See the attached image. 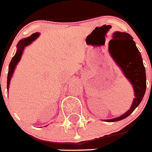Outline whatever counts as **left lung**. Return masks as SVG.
I'll return each mask as SVG.
<instances>
[{"instance_id": "1", "label": "left lung", "mask_w": 152, "mask_h": 152, "mask_svg": "<svg viewBox=\"0 0 152 152\" xmlns=\"http://www.w3.org/2000/svg\"><path fill=\"white\" fill-rule=\"evenodd\" d=\"M113 36V39L110 42H113V53L111 56L133 87L135 98L127 112L119 117L106 119V122H116L128 117L139 105L146 91L145 68L133 38L129 33L121 32H115Z\"/></svg>"}]
</instances>
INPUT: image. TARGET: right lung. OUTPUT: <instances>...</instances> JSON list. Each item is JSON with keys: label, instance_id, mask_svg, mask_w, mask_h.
I'll use <instances>...</instances> for the list:
<instances>
[{"label": "right lung", "instance_id": "1", "mask_svg": "<svg viewBox=\"0 0 152 152\" xmlns=\"http://www.w3.org/2000/svg\"><path fill=\"white\" fill-rule=\"evenodd\" d=\"M39 33H33V34H32L29 37H26V38H23L22 39H20L18 43H17L16 54L14 55V56H13V58L10 61V64H9V69H8L7 75V90L9 88V87H10V80H11L12 77H13V72H14L16 66L17 65L19 61H20L21 56H22L24 49L29 45H30L33 41H35L36 39L38 38L39 36Z\"/></svg>", "mask_w": 152, "mask_h": 152}]
</instances>
